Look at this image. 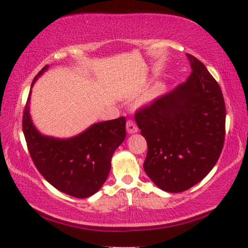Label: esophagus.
Returning a JSON list of instances; mask_svg holds the SVG:
<instances>
[{"label": "esophagus", "instance_id": "esophagus-1", "mask_svg": "<svg viewBox=\"0 0 248 248\" xmlns=\"http://www.w3.org/2000/svg\"><path fill=\"white\" fill-rule=\"evenodd\" d=\"M125 128H127L128 134H136V132L138 131V127H137V124L132 120H128L127 121Z\"/></svg>", "mask_w": 248, "mask_h": 248}]
</instances>
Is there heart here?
<instances>
[{
  "mask_svg": "<svg viewBox=\"0 0 248 248\" xmlns=\"http://www.w3.org/2000/svg\"><path fill=\"white\" fill-rule=\"evenodd\" d=\"M160 87H157V88H155L153 91L150 92V94L148 95V100H153V99L155 98V97H157L158 94H159V92H160Z\"/></svg>",
  "mask_w": 248,
  "mask_h": 248,
  "instance_id": "obj_1",
  "label": "heart"
}]
</instances>
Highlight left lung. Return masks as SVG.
<instances>
[{"mask_svg": "<svg viewBox=\"0 0 248 248\" xmlns=\"http://www.w3.org/2000/svg\"><path fill=\"white\" fill-rule=\"evenodd\" d=\"M186 55L191 68L188 79L135 116L148 145L143 169L168 193H182L204 179L225 139L220 87L198 59Z\"/></svg>", "mask_w": 248, "mask_h": 248, "instance_id": "obj_1", "label": "left lung"}]
</instances>
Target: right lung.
I'll use <instances>...</instances> for the list:
<instances>
[{"mask_svg":"<svg viewBox=\"0 0 248 248\" xmlns=\"http://www.w3.org/2000/svg\"><path fill=\"white\" fill-rule=\"evenodd\" d=\"M49 65L35 76L31 89ZM30 90L23 113V134L35 167L58 190L77 198H88L108 178L114 150L125 138V118L90 125L71 138L42 135L30 114Z\"/></svg>","mask_w":248,"mask_h":248,"instance_id":"right-lung-1","label":"right lung"}]
</instances>
